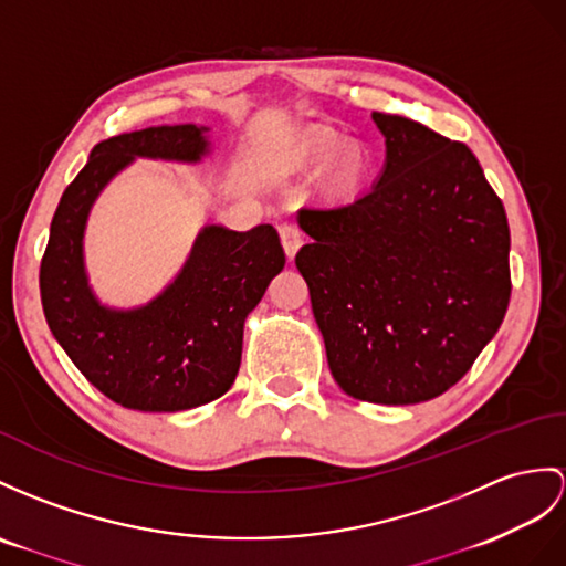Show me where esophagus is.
<instances>
[{
  "label": "esophagus",
  "mask_w": 566,
  "mask_h": 566,
  "mask_svg": "<svg viewBox=\"0 0 566 566\" xmlns=\"http://www.w3.org/2000/svg\"><path fill=\"white\" fill-rule=\"evenodd\" d=\"M279 232H281V242H283V250H285L287 259H293L302 247V240H305V235H302V230L295 223H283L279 228Z\"/></svg>",
  "instance_id": "1"
}]
</instances>
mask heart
<instances>
[{
	"label": "heart",
	"mask_w": 566,
	"mask_h": 566,
	"mask_svg": "<svg viewBox=\"0 0 566 566\" xmlns=\"http://www.w3.org/2000/svg\"><path fill=\"white\" fill-rule=\"evenodd\" d=\"M331 156H334V144H328L324 139L316 142L312 148L307 158L314 160V163H324L328 160ZM357 172H360V158L357 156H346L340 163H338V182L340 185H350L357 179Z\"/></svg>",
	"instance_id": "1"
}]
</instances>
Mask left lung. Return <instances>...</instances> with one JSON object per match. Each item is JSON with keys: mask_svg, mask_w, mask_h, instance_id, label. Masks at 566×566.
<instances>
[{"mask_svg": "<svg viewBox=\"0 0 566 566\" xmlns=\"http://www.w3.org/2000/svg\"><path fill=\"white\" fill-rule=\"evenodd\" d=\"M381 175L355 199L297 211L328 369L353 398L422 403L457 384L506 314L509 223L473 150L408 117L371 113Z\"/></svg>", "mask_w": 566, "mask_h": 566, "instance_id": "8db88e82", "label": "left lung"}]
</instances>
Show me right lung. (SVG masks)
I'll return each mask as SVG.
<instances>
[{
    "instance_id": "1",
    "label": "right lung",
    "mask_w": 566,
    "mask_h": 566,
    "mask_svg": "<svg viewBox=\"0 0 566 566\" xmlns=\"http://www.w3.org/2000/svg\"><path fill=\"white\" fill-rule=\"evenodd\" d=\"M209 127L175 124L105 139L64 189L40 264L45 319L95 389L144 412H177L223 396L238 377L242 331L285 254L273 226H203L182 269L146 305L109 307L88 283L84 238L101 191L136 158L201 163Z\"/></svg>"
}]
</instances>
